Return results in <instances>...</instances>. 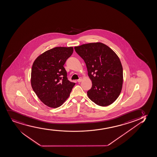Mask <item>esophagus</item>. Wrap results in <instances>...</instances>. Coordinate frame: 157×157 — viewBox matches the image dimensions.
<instances>
[{
    "mask_svg": "<svg viewBox=\"0 0 157 157\" xmlns=\"http://www.w3.org/2000/svg\"><path fill=\"white\" fill-rule=\"evenodd\" d=\"M77 81H78V83H79V82H81L82 81L81 78H79V79H78V80H77Z\"/></svg>",
    "mask_w": 157,
    "mask_h": 157,
    "instance_id": "34e87169",
    "label": "esophagus"
}]
</instances>
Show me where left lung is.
I'll use <instances>...</instances> for the list:
<instances>
[{
	"label": "left lung",
	"mask_w": 157,
	"mask_h": 157,
	"mask_svg": "<svg viewBox=\"0 0 157 157\" xmlns=\"http://www.w3.org/2000/svg\"><path fill=\"white\" fill-rule=\"evenodd\" d=\"M74 49L84 60L91 80L88 97L102 107L112 104L119 97L123 82V67L119 57L101 42L84 44Z\"/></svg>",
	"instance_id": "8db88e82"
}]
</instances>
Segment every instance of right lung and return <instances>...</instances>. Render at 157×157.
<instances>
[{"mask_svg": "<svg viewBox=\"0 0 157 157\" xmlns=\"http://www.w3.org/2000/svg\"><path fill=\"white\" fill-rule=\"evenodd\" d=\"M73 52V48L55 47L44 52L34 60L31 71L32 89L43 103L59 107L70 96L75 83L70 82L63 65Z\"/></svg>", "mask_w": 157, "mask_h": 157, "instance_id": "obj_1", "label": "right lung"}]
</instances>
